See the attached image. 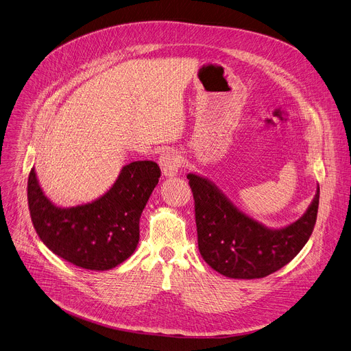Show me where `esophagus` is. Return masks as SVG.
<instances>
[{"label": "esophagus", "instance_id": "esophagus-1", "mask_svg": "<svg viewBox=\"0 0 351 351\" xmlns=\"http://www.w3.org/2000/svg\"><path fill=\"white\" fill-rule=\"evenodd\" d=\"M159 167L167 178H173L178 175L180 168V158L175 151H167L159 156Z\"/></svg>", "mask_w": 351, "mask_h": 351}]
</instances>
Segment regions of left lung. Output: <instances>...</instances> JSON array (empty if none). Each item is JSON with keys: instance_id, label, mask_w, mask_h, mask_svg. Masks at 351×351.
<instances>
[{"instance_id": "obj_1", "label": "left lung", "mask_w": 351, "mask_h": 351, "mask_svg": "<svg viewBox=\"0 0 351 351\" xmlns=\"http://www.w3.org/2000/svg\"><path fill=\"white\" fill-rule=\"evenodd\" d=\"M195 197L199 250L231 278H262L290 263L308 242L319 206V186L306 211L282 228H269L241 211L210 179L187 173Z\"/></svg>"}]
</instances>
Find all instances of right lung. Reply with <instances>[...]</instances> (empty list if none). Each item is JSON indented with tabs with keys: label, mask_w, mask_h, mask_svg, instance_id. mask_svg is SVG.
Wrapping results in <instances>:
<instances>
[{
	"label": "right lung",
	"mask_w": 351,
	"mask_h": 351,
	"mask_svg": "<svg viewBox=\"0 0 351 351\" xmlns=\"http://www.w3.org/2000/svg\"><path fill=\"white\" fill-rule=\"evenodd\" d=\"M161 169L152 161L124 165L105 195L86 204L60 207L39 184L27 179L30 218L42 242L57 256L88 270H110L134 253L140 217L158 184Z\"/></svg>",
	"instance_id": "obj_1"
}]
</instances>
